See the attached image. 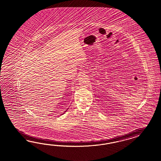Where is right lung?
Segmentation results:
<instances>
[{
	"label": "right lung",
	"mask_w": 161,
	"mask_h": 161,
	"mask_svg": "<svg viewBox=\"0 0 161 161\" xmlns=\"http://www.w3.org/2000/svg\"><path fill=\"white\" fill-rule=\"evenodd\" d=\"M67 110H65V112H64V113H65V112H66ZM64 113H63V114H64Z\"/></svg>",
	"instance_id": "obj_1"
}]
</instances>
